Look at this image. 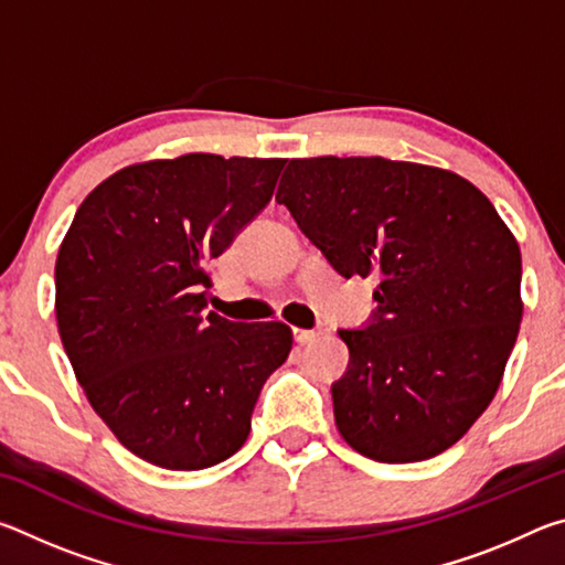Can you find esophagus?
I'll list each match as a JSON object with an SVG mask.
<instances>
[{
	"label": "esophagus",
	"instance_id": "1",
	"mask_svg": "<svg viewBox=\"0 0 565 565\" xmlns=\"http://www.w3.org/2000/svg\"><path fill=\"white\" fill-rule=\"evenodd\" d=\"M321 337L319 331H313V329H294V341L296 343H311V341H317Z\"/></svg>",
	"mask_w": 565,
	"mask_h": 565
}]
</instances>
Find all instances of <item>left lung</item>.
<instances>
[{
  "label": "left lung",
  "instance_id": "obj_1",
  "mask_svg": "<svg viewBox=\"0 0 565 565\" xmlns=\"http://www.w3.org/2000/svg\"><path fill=\"white\" fill-rule=\"evenodd\" d=\"M276 202L343 279H379L369 327L339 331L343 441L381 463L444 454L489 408L519 337L511 228L468 179L384 157L291 159Z\"/></svg>",
  "mask_w": 565,
  "mask_h": 565
}]
</instances>
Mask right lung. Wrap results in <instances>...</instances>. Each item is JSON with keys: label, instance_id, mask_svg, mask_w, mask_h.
<instances>
[{"label": "right lung", "instance_id": "obj_1", "mask_svg": "<svg viewBox=\"0 0 565 565\" xmlns=\"http://www.w3.org/2000/svg\"><path fill=\"white\" fill-rule=\"evenodd\" d=\"M284 164L196 151L124 167L60 246L54 311L74 376L117 441L159 468L236 454L289 356L286 323L204 311L209 264L269 204Z\"/></svg>", "mask_w": 565, "mask_h": 565}]
</instances>
